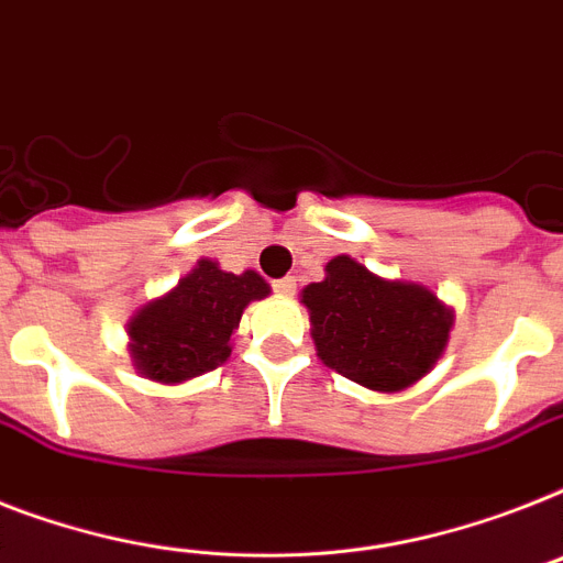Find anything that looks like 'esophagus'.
Returning a JSON list of instances; mask_svg holds the SVG:
<instances>
[{"instance_id": "34e87169", "label": "esophagus", "mask_w": 563, "mask_h": 563, "mask_svg": "<svg viewBox=\"0 0 563 563\" xmlns=\"http://www.w3.org/2000/svg\"><path fill=\"white\" fill-rule=\"evenodd\" d=\"M295 289H297L295 277H283V280L274 283V291H277V295H283V297H291V295H295Z\"/></svg>"}]
</instances>
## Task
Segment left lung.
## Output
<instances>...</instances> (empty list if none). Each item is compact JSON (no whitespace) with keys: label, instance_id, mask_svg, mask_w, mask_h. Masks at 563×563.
<instances>
[{"label":"left lung","instance_id":"8db88e82","mask_svg":"<svg viewBox=\"0 0 563 563\" xmlns=\"http://www.w3.org/2000/svg\"><path fill=\"white\" fill-rule=\"evenodd\" d=\"M300 297L323 364L378 393L431 373L454 327V312L431 289L376 277L346 254L329 260L327 277Z\"/></svg>","mask_w":563,"mask_h":563}]
</instances>
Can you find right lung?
<instances>
[{
	"instance_id": "1",
	"label": "right lung",
	"mask_w": 563,
	"mask_h": 563,
	"mask_svg": "<svg viewBox=\"0 0 563 563\" xmlns=\"http://www.w3.org/2000/svg\"><path fill=\"white\" fill-rule=\"evenodd\" d=\"M257 272L231 274L199 260L173 291L130 321V355L141 376L178 385L225 364L242 309L268 295Z\"/></svg>"
}]
</instances>
